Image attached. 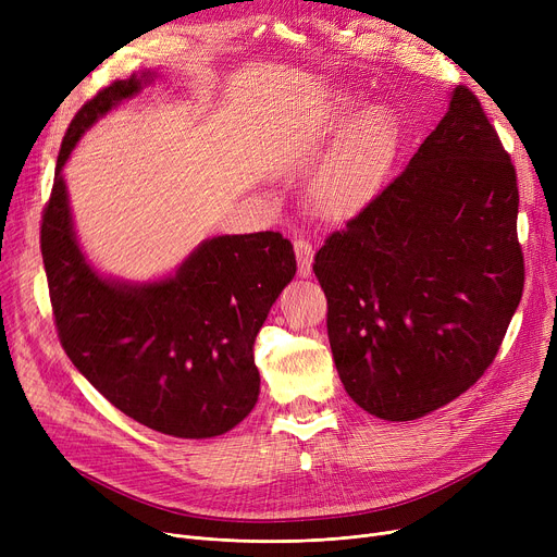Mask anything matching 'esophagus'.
<instances>
[{"label": "esophagus", "instance_id": "esophagus-1", "mask_svg": "<svg viewBox=\"0 0 557 557\" xmlns=\"http://www.w3.org/2000/svg\"><path fill=\"white\" fill-rule=\"evenodd\" d=\"M294 248H296V257H298V275L309 277L311 267H313V246L305 237H298L294 242Z\"/></svg>", "mask_w": 557, "mask_h": 557}]
</instances>
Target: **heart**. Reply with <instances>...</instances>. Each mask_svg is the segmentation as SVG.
Here are the masks:
<instances>
[{"label": "heart", "instance_id": "b5f03b06", "mask_svg": "<svg viewBox=\"0 0 557 557\" xmlns=\"http://www.w3.org/2000/svg\"><path fill=\"white\" fill-rule=\"evenodd\" d=\"M352 101H341L334 120L338 124L352 116ZM397 149V128L388 110L370 108L359 114L343 135L330 162L311 183L315 212L341 219L357 212L382 187Z\"/></svg>", "mask_w": 557, "mask_h": 557}]
</instances>
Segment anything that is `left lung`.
Instances as JSON below:
<instances>
[{
  "instance_id": "left-lung-1",
  "label": "left lung",
  "mask_w": 557,
  "mask_h": 557,
  "mask_svg": "<svg viewBox=\"0 0 557 557\" xmlns=\"http://www.w3.org/2000/svg\"><path fill=\"white\" fill-rule=\"evenodd\" d=\"M517 210L515 166L456 87L406 169L315 252L334 363L363 411L418 420L479 382L523 290Z\"/></svg>"
}]
</instances>
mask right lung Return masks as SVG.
Instances as JSON below:
<instances>
[{
  "label": "right lung",
  "instance_id": "right-lung-1",
  "mask_svg": "<svg viewBox=\"0 0 557 557\" xmlns=\"http://www.w3.org/2000/svg\"><path fill=\"white\" fill-rule=\"evenodd\" d=\"M158 72L116 81L72 120L55 162L40 246L55 327L76 370L112 406L173 437H214L257 404L252 343L296 255L280 232L221 234L200 242L169 275L122 280L101 273L74 227L63 169L81 137Z\"/></svg>",
  "mask_w": 557,
  "mask_h": 557
}]
</instances>
